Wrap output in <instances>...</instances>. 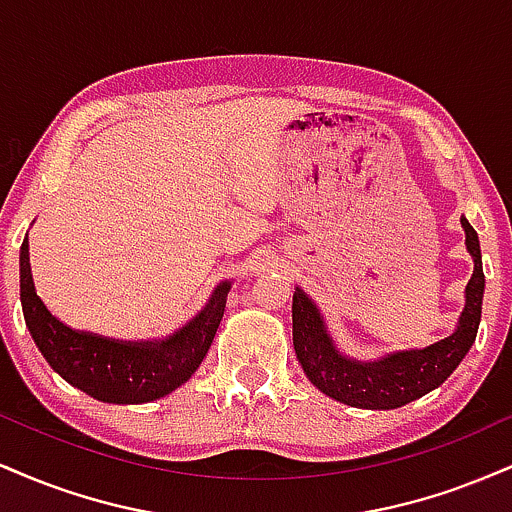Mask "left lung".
Returning <instances> with one entry per match:
<instances>
[{
  "mask_svg": "<svg viewBox=\"0 0 512 512\" xmlns=\"http://www.w3.org/2000/svg\"><path fill=\"white\" fill-rule=\"evenodd\" d=\"M460 221L467 238L464 243L474 260V274L464 289V310L457 320V330L426 349L395 351L378 361H356L344 356L327 332L317 305L296 286L291 308L293 349L303 373L317 390L349 407L397 409L436 390L450 378L477 339L486 284L477 231L464 216Z\"/></svg>",
  "mask_w": 512,
  "mask_h": 512,
  "instance_id": "8db88e82",
  "label": "left lung"
}]
</instances>
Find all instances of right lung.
Listing matches in <instances>:
<instances>
[{
	"mask_svg": "<svg viewBox=\"0 0 512 512\" xmlns=\"http://www.w3.org/2000/svg\"><path fill=\"white\" fill-rule=\"evenodd\" d=\"M19 267L23 317L40 354L69 385L108 404L154 402L187 383L214 342L231 291V281H221L209 303L166 339L120 342L72 330L45 308L33 286L28 236L23 238Z\"/></svg>",
	"mask_w": 512,
	"mask_h": 512,
	"instance_id": "1",
	"label": "right lung"
}]
</instances>
